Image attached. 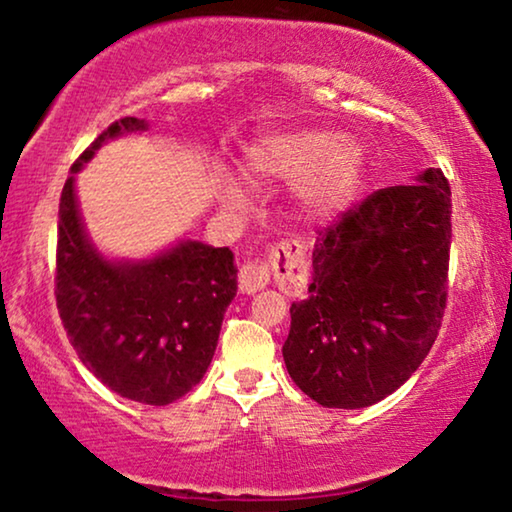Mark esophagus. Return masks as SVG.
<instances>
[{
  "label": "esophagus",
  "mask_w": 512,
  "mask_h": 512,
  "mask_svg": "<svg viewBox=\"0 0 512 512\" xmlns=\"http://www.w3.org/2000/svg\"><path fill=\"white\" fill-rule=\"evenodd\" d=\"M275 275L282 282L296 286L307 275L305 247L298 240H286L272 247L270 256L265 261H247L240 268V291L256 293L270 284V277Z\"/></svg>",
  "instance_id": "1"
}]
</instances>
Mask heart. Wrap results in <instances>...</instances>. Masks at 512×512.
Listing matches in <instances>:
<instances>
[{"label":"heart","instance_id":"heart-1","mask_svg":"<svg viewBox=\"0 0 512 512\" xmlns=\"http://www.w3.org/2000/svg\"><path fill=\"white\" fill-rule=\"evenodd\" d=\"M244 170L256 184H310L312 198L324 207L352 198L363 177V151L352 139L331 130H300L258 139L244 153ZM230 205H242V195L228 188Z\"/></svg>","mask_w":512,"mask_h":512}]
</instances>
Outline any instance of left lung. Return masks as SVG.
I'll return each mask as SVG.
<instances>
[{
	"mask_svg": "<svg viewBox=\"0 0 512 512\" xmlns=\"http://www.w3.org/2000/svg\"><path fill=\"white\" fill-rule=\"evenodd\" d=\"M452 193L438 167L389 186L319 230L307 298L291 305L282 354L324 408H368L408 382L447 303Z\"/></svg>",
	"mask_w": 512,
	"mask_h": 512,
	"instance_id": "obj_1",
	"label": "left lung"
}]
</instances>
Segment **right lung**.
Wrapping results in <instances>:
<instances>
[{
    "label": "right lung",
    "mask_w": 512,
    "mask_h": 512,
    "mask_svg": "<svg viewBox=\"0 0 512 512\" xmlns=\"http://www.w3.org/2000/svg\"><path fill=\"white\" fill-rule=\"evenodd\" d=\"M142 118L111 123L72 165L60 195L55 300L83 366L118 396L167 405L207 373L237 293L228 247L184 240L146 261H107L83 228L74 174L107 139L144 132Z\"/></svg>",
    "instance_id": "add662e5"
}]
</instances>
